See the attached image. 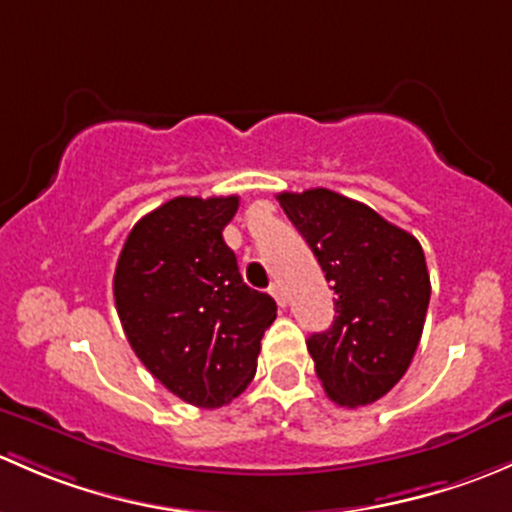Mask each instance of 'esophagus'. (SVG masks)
<instances>
[{
  "mask_svg": "<svg viewBox=\"0 0 512 512\" xmlns=\"http://www.w3.org/2000/svg\"><path fill=\"white\" fill-rule=\"evenodd\" d=\"M271 295H273V300H276V303L281 305V308H286V293H283L281 283H273V286H271Z\"/></svg>",
  "mask_w": 512,
  "mask_h": 512,
  "instance_id": "1",
  "label": "esophagus"
}]
</instances>
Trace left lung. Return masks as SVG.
I'll return each mask as SVG.
<instances>
[{
  "label": "left lung",
  "instance_id": "1",
  "mask_svg": "<svg viewBox=\"0 0 512 512\" xmlns=\"http://www.w3.org/2000/svg\"><path fill=\"white\" fill-rule=\"evenodd\" d=\"M335 291V320L308 337L328 397L340 407L382 399L412 365L431 298L421 244L367 204L330 189L278 194Z\"/></svg>",
  "mask_w": 512,
  "mask_h": 512
}]
</instances>
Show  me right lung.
Wrapping results in <instances>:
<instances>
[{
    "instance_id": "right-lung-1",
    "label": "right lung",
    "mask_w": 512,
    "mask_h": 512,
    "mask_svg": "<svg viewBox=\"0 0 512 512\" xmlns=\"http://www.w3.org/2000/svg\"><path fill=\"white\" fill-rule=\"evenodd\" d=\"M239 197H175L125 239L113 295L125 337L172 394L202 409L239 397L256 374L276 300L241 281L224 244Z\"/></svg>"
}]
</instances>
